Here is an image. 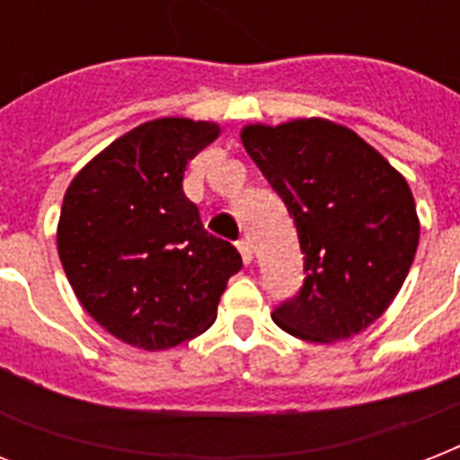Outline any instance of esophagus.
<instances>
[{
    "instance_id": "obj_1",
    "label": "esophagus",
    "mask_w": 460,
    "mask_h": 460,
    "mask_svg": "<svg viewBox=\"0 0 460 460\" xmlns=\"http://www.w3.org/2000/svg\"><path fill=\"white\" fill-rule=\"evenodd\" d=\"M238 252H241V258H243L245 265H251L252 262V243H251V238H241L236 243Z\"/></svg>"
}]
</instances>
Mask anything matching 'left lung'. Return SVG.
Listing matches in <instances>:
<instances>
[{
	"label": "left lung",
	"mask_w": 460,
	"mask_h": 460,
	"mask_svg": "<svg viewBox=\"0 0 460 460\" xmlns=\"http://www.w3.org/2000/svg\"><path fill=\"white\" fill-rule=\"evenodd\" d=\"M245 153L294 217L305 284L272 313L303 341L334 343L392 305L413 265L420 219L403 173L329 119L245 124Z\"/></svg>",
	"instance_id": "8db88e82"
}]
</instances>
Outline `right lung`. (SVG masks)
Instances as JSON below:
<instances>
[{
  "label": "right lung",
  "mask_w": 460,
  "mask_h": 460,
  "mask_svg": "<svg viewBox=\"0 0 460 460\" xmlns=\"http://www.w3.org/2000/svg\"><path fill=\"white\" fill-rule=\"evenodd\" d=\"M219 133L215 121H146L90 159L64 193L57 251L68 284L133 349L166 350L208 332L243 265L183 195L188 162Z\"/></svg>",
  "instance_id": "add662e5"
}]
</instances>
